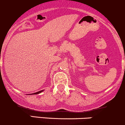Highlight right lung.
I'll return each mask as SVG.
<instances>
[{
    "instance_id": "obj_1",
    "label": "right lung",
    "mask_w": 125,
    "mask_h": 125,
    "mask_svg": "<svg viewBox=\"0 0 125 125\" xmlns=\"http://www.w3.org/2000/svg\"><path fill=\"white\" fill-rule=\"evenodd\" d=\"M43 91H39V92H35V93H33V94H39V93H41V92H42Z\"/></svg>"
}]
</instances>
